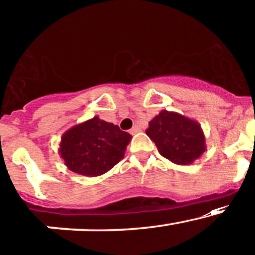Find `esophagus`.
Wrapping results in <instances>:
<instances>
[{"mask_svg":"<svg viewBox=\"0 0 255 255\" xmlns=\"http://www.w3.org/2000/svg\"><path fill=\"white\" fill-rule=\"evenodd\" d=\"M129 132H130V134H135V133L140 132V128H139V126H134V127L129 130Z\"/></svg>","mask_w":255,"mask_h":255,"instance_id":"34e87169","label":"esophagus"}]
</instances>
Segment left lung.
<instances>
[{"mask_svg": "<svg viewBox=\"0 0 255 255\" xmlns=\"http://www.w3.org/2000/svg\"><path fill=\"white\" fill-rule=\"evenodd\" d=\"M146 134L163 157L177 164L192 163L206 150L202 129L192 120L162 111L149 123Z\"/></svg>", "mask_w": 255, "mask_h": 255, "instance_id": "8db88e82", "label": "left lung"}]
</instances>
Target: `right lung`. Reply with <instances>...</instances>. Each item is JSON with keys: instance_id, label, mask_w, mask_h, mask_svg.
<instances>
[{"instance_id": "right-lung-1", "label": "right lung", "mask_w": 255, "mask_h": 255, "mask_svg": "<svg viewBox=\"0 0 255 255\" xmlns=\"http://www.w3.org/2000/svg\"><path fill=\"white\" fill-rule=\"evenodd\" d=\"M130 138L119 126L94 117L64 134L59 151L70 170L97 177L121 161Z\"/></svg>"}]
</instances>
